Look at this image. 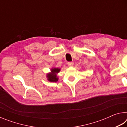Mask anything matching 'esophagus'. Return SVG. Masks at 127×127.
<instances>
[{
	"instance_id": "obj_1",
	"label": "esophagus",
	"mask_w": 127,
	"mask_h": 127,
	"mask_svg": "<svg viewBox=\"0 0 127 127\" xmlns=\"http://www.w3.org/2000/svg\"><path fill=\"white\" fill-rule=\"evenodd\" d=\"M73 64H74V63L73 62H69L68 63V65L69 66H72L73 65Z\"/></svg>"
}]
</instances>
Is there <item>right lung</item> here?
<instances>
[{"label": "right lung", "instance_id": "add662e5", "mask_svg": "<svg viewBox=\"0 0 127 127\" xmlns=\"http://www.w3.org/2000/svg\"><path fill=\"white\" fill-rule=\"evenodd\" d=\"M60 71V69L58 68H54L51 69V73L48 74V80L50 82H57L58 81V78H57V75L56 74L58 73Z\"/></svg>", "mask_w": 127, "mask_h": 127}]
</instances>
